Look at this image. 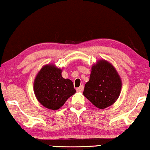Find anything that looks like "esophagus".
<instances>
[{"label":"esophagus","mask_w":150,"mask_h":150,"mask_svg":"<svg viewBox=\"0 0 150 150\" xmlns=\"http://www.w3.org/2000/svg\"><path fill=\"white\" fill-rule=\"evenodd\" d=\"M76 90H77V91H78V92L83 91V90H84V86H83V85H81L79 88H76Z\"/></svg>","instance_id":"34e87169"}]
</instances>
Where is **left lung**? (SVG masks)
<instances>
[{
    "instance_id": "left-lung-1",
    "label": "left lung",
    "mask_w": 150,
    "mask_h": 150,
    "mask_svg": "<svg viewBox=\"0 0 150 150\" xmlns=\"http://www.w3.org/2000/svg\"><path fill=\"white\" fill-rule=\"evenodd\" d=\"M122 81L113 66L106 60H99L91 68L90 79L83 94L100 109L112 105L120 94Z\"/></svg>"
}]
</instances>
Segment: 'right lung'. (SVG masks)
Returning <instances> with one entry per match:
<instances>
[{
    "instance_id": "1",
    "label": "right lung",
    "mask_w": 150,
    "mask_h": 150,
    "mask_svg": "<svg viewBox=\"0 0 150 150\" xmlns=\"http://www.w3.org/2000/svg\"><path fill=\"white\" fill-rule=\"evenodd\" d=\"M62 71L52 64L43 66L34 81L35 96L43 107L57 110L76 92L73 81L62 76Z\"/></svg>"
}]
</instances>
